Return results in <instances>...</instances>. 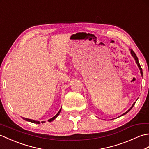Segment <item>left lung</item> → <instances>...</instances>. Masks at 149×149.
<instances>
[{"mask_svg": "<svg viewBox=\"0 0 149 149\" xmlns=\"http://www.w3.org/2000/svg\"><path fill=\"white\" fill-rule=\"evenodd\" d=\"M130 51H131V54H132V56H133V58H134V59L136 60V64L138 65V67H139V68H140V72H141V75H143V72H142V68H141V66H140V63H139V61H138V57L136 56V54L134 53V52L133 51V50H132V49H130ZM135 103L136 102H134L133 104H132V106H131V107L130 109H129L128 111H126L125 113H124L123 114V115H122H122H125V114H127L129 111H130L132 108V107L134 106V105L135 104Z\"/></svg>", "mask_w": 149, "mask_h": 149, "instance_id": "1", "label": "left lung"}]
</instances>
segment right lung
I'll return each mask as SVG.
<instances>
[{"label":"right lung","instance_id":"right-lung-1","mask_svg":"<svg viewBox=\"0 0 149 149\" xmlns=\"http://www.w3.org/2000/svg\"><path fill=\"white\" fill-rule=\"evenodd\" d=\"M61 108L60 109V110L59 111V112L57 113V115H56L54 116V117H52V118H50V119H49L48 121L49 122H52V121H53L54 120L57 116H58L59 115V113H60V112H61ZM22 118H23L24 120H26V121H28V122H32V123H37V124H40V122H39V121H36V120H31V119H29V118H24V117H22ZM43 122H42V123H43Z\"/></svg>","mask_w":149,"mask_h":149}]
</instances>
